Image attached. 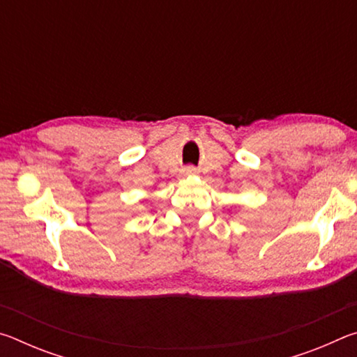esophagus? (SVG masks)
Here are the masks:
<instances>
[{
    "instance_id": "1",
    "label": "esophagus",
    "mask_w": 357,
    "mask_h": 357,
    "mask_svg": "<svg viewBox=\"0 0 357 357\" xmlns=\"http://www.w3.org/2000/svg\"><path fill=\"white\" fill-rule=\"evenodd\" d=\"M184 173L185 174H193V173H195V170H193V168H185Z\"/></svg>"
}]
</instances>
